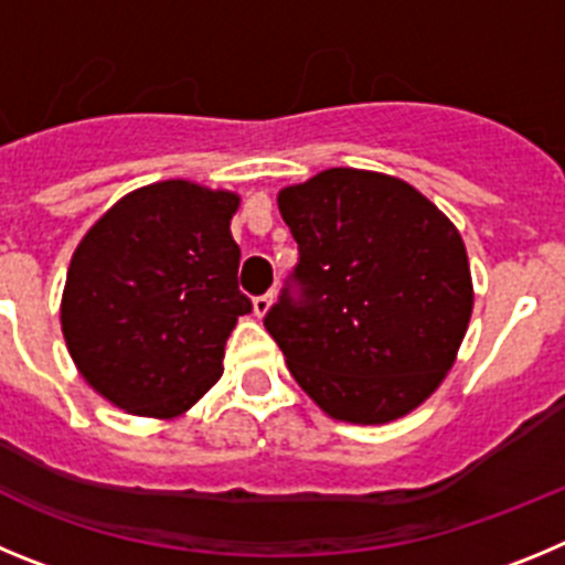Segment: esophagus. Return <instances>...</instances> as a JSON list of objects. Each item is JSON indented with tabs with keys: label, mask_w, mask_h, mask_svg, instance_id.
<instances>
[{
	"label": "esophagus",
	"mask_w": 565,
	"mask_h": 565,
	"mask_svg": "<svg viewBox=\"0 0 565 565\" xmlns=\"http://www.w3.org/2000/svg\"><path fill=\"white\" fill-rule=\"evenodd\" d=\"M271 306H274V294H263V297L254 299V313L263 319L268 311H271Z\"/></svg>",
	"instance_id": "esophagus-1"
}]
</instances>
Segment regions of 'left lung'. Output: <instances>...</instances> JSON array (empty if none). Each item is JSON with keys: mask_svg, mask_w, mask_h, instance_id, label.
Listing matches in <instances>:
<instances>
[{"mask_svg": "<svg viewBox=\"0 0 565 565\" xmlns=\"http://www.w3.org/2000/svg\"><path fill=\"white\" fill-rule=\"evenodd\" d=\"M299 246L266 313L288 371L337 422L387 424L424 404L472 317V274L452 221L402 178L337 167L279 189Z\"/></svg>", "mask_w": 565, "mask_h": 565, "instance_id": "left-lung-1", "label": "left lung"}]
</instances>
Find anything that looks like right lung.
<instances>
[{
	"label": "right lung",
	"instance_id": "obj_1",
	"mask_svg": "<svg viewBox=\"0 0 565 565\" xmlns=\"http://www.w3.org/2000/svg\"><path fill=\"white\" fill-rule=\"evenodd\" d=\"M239 194L158 181L124 194L73 252L62 333L84 382L118 411L178 418L223 376L252 311L237 288Z\"/></svg>",
	"mask_w": 565,
	"mask_h": 565
}]
</instances>
